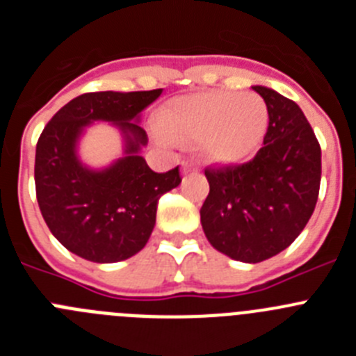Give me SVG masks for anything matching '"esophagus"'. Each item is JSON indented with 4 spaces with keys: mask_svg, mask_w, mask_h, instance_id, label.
<instances>
[{
    "mask_svg": "<svg viewBox=\"0 0 356 356\" xmlns=\"http://www.w3.org/2000/svg\"><path fill=\"white\" fill-rule=\"evenodd\" d=\"M193 169H194V165H193V163H188V162H184V163H181V171H184V172L193 171Z\"/></svg>",
    "mask_w": 356,
    "mask_h": 356,
    "instance_id": "34e87169",
    "label": "esophagus"
}]
</instances>
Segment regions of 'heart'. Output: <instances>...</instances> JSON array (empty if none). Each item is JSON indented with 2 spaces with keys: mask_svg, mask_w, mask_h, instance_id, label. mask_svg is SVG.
Returning a JSON list of instances; mask_svg holds the SVG:
<instances>
[{
  "mask_svg": "<svg viewBox=\"0 0 356 356\" xmlns=\"http://www.w3.org/2000/svg\"><path fill=\"white\" fill-rule=\"evenodd\" d=\"M168 127L187 139L200 140L201 153L216 162H238L253 155L269 124L262 96L226 90L181 97L171 106ZM163 139H169L162 134Z\"/></svg>",
  "mask_w": 356,
  "mask_h": 356,
  "instance_id": "1",
  "label": "heart"
}]
</instances>
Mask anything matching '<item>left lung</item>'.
I'll return each mask as SVG.
<instances>
[{
  "mask_svg": "<svg viewBox=\"0 0 356 356\" xmlns=\"http://www.w3.org/2000/svg\"><path fill=\"white\" fill-rule=\"evenodd\" d=\"M253 89L269 108L264 146L251 162L207 169L210 193L200 210L210 244L246 264L291 246L316 209L321 184V147L303 110L269 87Z\"/></svg>",
  "mask_w": 356,
  "mask_h": 356,
  "instance_id": "left-lung-1",
  "label": "left lung"
}]
</instances>
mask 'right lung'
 <instances>
[{"instance_id": "obj_1", "label": "right lung", "mask_w": 356, "mask_h": 356, "mask_svg": "<svg viewBox=\"0 0 356 356\" xmlns=\"http://www.w3.org/2000/svg\"><path fill=\"white\" fill-rule=\"evenodd\" d=\"M162 89L87 92L62 106L46 124L35 149V191L44 221L71 253L97 264L139 253L155 228L160 196L178 187V168L151 171L140 149L147 144L140 114ZM110 122L123 137V156L102 170L77 156L84 130Z\"/></svg>"}]
</instances>
